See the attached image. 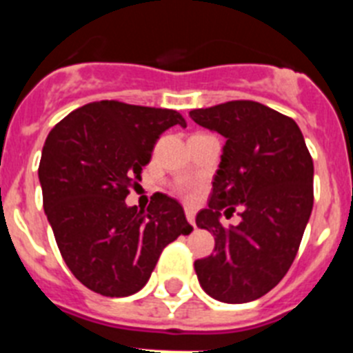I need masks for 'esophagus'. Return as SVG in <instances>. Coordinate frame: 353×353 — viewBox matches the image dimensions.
<instances>
[{"instance_id":"1","label":"esophagus","mask_w":353,"mask_h":353,"mask_svg":"<svg viewBox=\"0 0 353 353\" xmlns=\"http://www.w3.org/2000/svg\"><path fill=\"white\" fill-rule=\"evenodd\" d=\"M185 217L187 221L192 224V226H196V217H194V210H191V208H185Z\"/></svg>"}]
</instances>
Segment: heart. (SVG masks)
<instances>
[{"mask_svg":"<svg viewBox=\"0 0 353 353\" xmlns=\"http://www.w3.org/2000/svg\"><path fill=\"white\" fill-rule=\"evenodd\" d=\"M176 191L180 192V194H192V192L196 191V182L194 180H189V179H182L176 182Z\"/></svg>","mask_w":353,"mask_h":353,"instance_id":"1","label":"heart"}]
</instances>
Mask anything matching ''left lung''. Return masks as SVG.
<instances>
[{
  "label": "left lung",
  "mask_w": 353,
  "mask_h": 353,
  "mask_svg": "<svg viewBox=\"0 0 353 353\" xmlns=\"http://www.w3.org/2000/svg\"><path fill=\"white\" fill-rule=\"evenodd\" d=\"M189 117L226 138L208 207L198 228L215 236V254L194 261L201 288L215 301H256L281 281L313 210V159L290 117L252 101H232ZM239 208L243 221L228 230L221 213Z\"/></svg>",
  "instance_id": "left-lung-1"
}]
</instances>
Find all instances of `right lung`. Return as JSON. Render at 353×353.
I'll use <instances>...</instances> for the list:
<instances>
[{"instance_id":"add662e5","label":"right lung","mask_w":353,"mask_h":353,"mask_svg":"<svg viewBox=\"0 0 353 353\" xmlns=\"http://www.w3.org/2000/svg\"><path fill=\"white\" fill-rule=\"evenodd\" d=\"M173 125L187 127L173 109L101 101L72 111L46 139L43 210L65 263L92 292H139L162 249L192 232L182 205L162 192L146 210L125 203L159 136Z\"/></svg>"}]
</instances>
